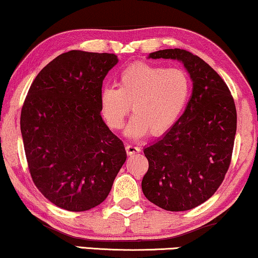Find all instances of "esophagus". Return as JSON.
<instances>
[{
	"label": "esophagus",
	"mask_w": 258,
	"mask_h": 258,
	"mask_svg": "<svg viewBox=\"0 0 258 258\" xmlns=\"http://www.w3.org/2000/svg\"><path fill=\"white\" fill-rule=\"evenodd\" d=\"M125 149H126V153H127L128 156H131V155H134V154H139L141 151V149L139 148V147L134 146V145H127Z\"/></svg>",
	"instance_id": "34e87169"
}]
</instances>
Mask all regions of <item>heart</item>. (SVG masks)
Masks as SVG:
<instances>
[{
  "mask_svg": "<svg viewBox=\"0 0 258 258\" xmlns=\"http://www.w3.org/2000/svg\"><path fill=\"white\" fill-rule=\"evenodd\" d=\"M190 94V81L179 69L148 63L130 65L118 77V87L105 86L100 94L102 114L109 127L119 130L130 108L131 117L125 134L139 139L150 133H166L185 110Z\"/></svg>",
  "mask_w": 258,
  "mask_h": 258,
  "instance_id": "1",
  "label": "heart"
}]
</instances>
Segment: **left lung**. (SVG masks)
Instances as JSON below:
<instances>
[{
    "label": "left lung",
    "mask_w": 258,
    "mask_h": 258,
    "mask_svg": "<svg viewBox=\"0 0 258 258\" xmlns=\"http://www.w3.org/2000/svg\"><path fill=\"white\" fill-rule=\"evenodd\" d=\"M147 58L182 63L193 92L172 127L145 147L149 167L142 191L164 210H190L215 194L230 166L236 133L234 101L218 73L189 51L163 49Z\"/></svg>",
    "instance_id": "8db88e82"
}]
</instances>
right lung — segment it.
Returning <instances> with one entry per match:
<instances>
[{
	"label": "right lung",
	"mask_w": 258,
	"mask_h": 258,
	"mask_svg": "<svg viewBox=\"0 0 258 258\" xmlns=\"http://www.w3.org/2000/svg\"><path fill=\"white\" fill-rule=\"evenodd\" d=\"M117 63L114 54L64 52L39 72L24 102L20 131L32 179L62 209L103 202L127 157L101 116L102 84Z\"/></svg>",
	"instance_id": "1"
}]
</instances>
